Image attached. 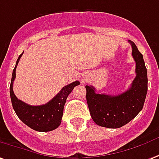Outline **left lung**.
<instances>
[{"label": "left lung", "instance_id": "1", "mask_svg": "<svg viewBox=\"0 0 159 159\" xmlns=\"http://www.w3.org/2000/svg\"><path fill=\"white\" fill-rule=\"evenodd\" d=\"M132 55L136 62V77L131 87L118 95L95 93L93 86L86 85V99L93 120L98 126L119 128L131 121L142 110L147 93V70L143 55L134 42Z\"/></svg>", "mask_w": 159, "mask_h": 159}]
</instances>
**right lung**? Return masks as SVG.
<instances>
[{"label":"right lung","mask_w":159,"mask_h":159,"mask_svg":"<svg viewBox=\"0 0 159 159\" xmlns=\"http://www.w3.org/2000/svg\"><path fill=\"white\" fill-rule=\"evenodd\" d=\"M22 54L18 57L15 67L13 70L10 84V97L14 110L20 120L30 128L38 132L52 131L57 128L61 124L62 116L64 114V107L68 95L74 88L79 85L80 83L76 81L64 86L56 96H54L49 102L44 105L31 106L23 102L15 96L13 90V83L16 76L15 70Z\"/></svg>","instance_id":"add662e5"}]
</instances>
